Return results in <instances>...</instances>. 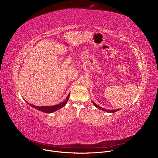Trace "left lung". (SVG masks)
<instances>
[{"mask_svg": "<svg viewBox=\"0 0 158 158\" xmlns=\"http://www.w3.org/2000/svg\"><path fill=\"white\" fill-rule=\"evenodd\" d=\"M92 103L94 105V106H95L96 108H97L98 109H100V110H102V111H106V112H108V113H115V112H117V111H118L120 110V109H117V110H105V108H102V107L98 106L97 104H95V103L94 102H93L92 101Z\"/></svg>", "mask_w": 158, "mask_h": 158, "instance_id": "obj_1", "label": "left lung"}]
</instances>
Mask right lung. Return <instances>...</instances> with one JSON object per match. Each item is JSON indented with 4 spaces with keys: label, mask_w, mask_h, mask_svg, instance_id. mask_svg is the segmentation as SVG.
Instances as JSON below:
<instances>
[{
    "label": "right lung",
    "mask_w": 158,
    "mask_h": 158,
    "mask_svg": "<svg viewBox=\"0 0 158 158\" xmlns=\"http://www.w3.org/2000/svg\"><path fill=\"white\" fill-rule=\"evenodd\" d=\"M69 96H70V94H69V95L66 98V99L62 103H60V104H58V105H53V106H36V105H31L29 103H28L27 101H25L30 106H31V107L36 109L37 110H39L41 112H43V113H52L61 108H62L63 107H64L67 102H68V100H69Z\"/></svg>",
    "instance_id": "add662e5"
}]
</instances>
